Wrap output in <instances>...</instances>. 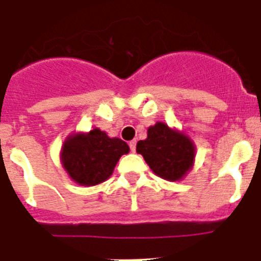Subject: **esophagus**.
Returning a JSON list of instances; mask_svg holds the SVG:
<instances>
[{
	"label": "esophagus",
	"mask_w": 261,
	"mask_h": 261,
	"mask_svg": "<svg viewBox=\"0 0 261 261\" xmlns=\"http://www.w3.org/2000/svg\"><path fill=\"white\" fill-rule=\"evenodd\" d=\"M136 145H137V142H136L135 140L129 142V149H130V151H133V152L136 151Z\"/></svg>",
	"instance_id": "obj_1"
}]
</instances>
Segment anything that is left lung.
I'll use <instances>...</instances> for the list:
<instances>
[{
    "instance_id": "obj_1",
    "label": "left lung",
    "mask_w": 261,
    "mask_h": 261,
    "mask_svg": "<svg viewBox=\"0 0 261 261\" xmlns=\"http://www.w3.org/2000/svg\"><path fill=\"white\" fill-rule=\"evenodd\" d=\"M137 152L155 174L164 180H181L193 166L195 147L182 133L172 130L164 123L147 129V138L138 141Z\"/></svg>"
}]
</instances>
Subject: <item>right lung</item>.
I'll use <instances>...</instances> for the list:
<instances>
[{
    "instance_id": "1",
    "label": "right lung",
    "mask_w": 261,
    "mask_h": 261,
    "mask_svg": "<svg viewBox=\"0 0 261 261\" xmlns=\"http://www.w3.org/2000/svg\"><path fill=\"white\" fill-rule=\"evenodd\" d=\"M129 146L120 138H110L98 128L88 135L67 138L62 149V163L73 181L93 186L106 181L114 172L121 155Z\"/></svg>"
}]
</instances>
